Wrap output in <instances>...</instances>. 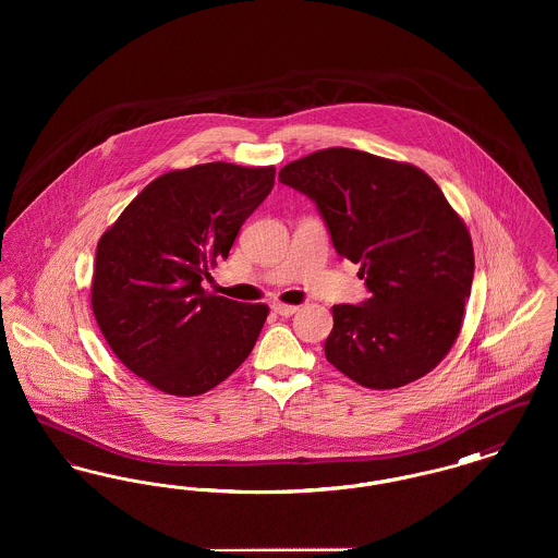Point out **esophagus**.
I'll list each match as a JSON object with an SVG mask.
<instances>
[{
	"instance_id": "obj_1",
	"label": "esophagus",
	"mask_w": 558,
	"mask_h": 558,
	"mask_svg": "<svg viewBox=\"0 0 558 558\" xmlns=\"http://www.w3.org/2000/svg\"><path fill=\"white\" fill-rule=\"evenodd\" d=\"M271 310H274L276 314H280V316L289 318V316H292L299 307H296V305H284V303H274V305H271Z\"/></svg>"
}]
</instances>
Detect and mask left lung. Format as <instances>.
<instances>
[{
    "label": "left lung",
    "mask_w": 558,
    "mask_h": 558,
    "mask_svg": "<svg viewBox=\"0 0 558 558\" xmlns=\"http://www.w3.org/2000/svg\"><path fill=\"white\" fill-rule=\"evenodd\" d=\"M280 182L307 194L371 299L335 305L326 360L368 389H398L456 343L475 255L462 217L423 169L353 148L292 160Z\"/></svg>",
    "instance_id": "8db88e82"
}]
</instances>
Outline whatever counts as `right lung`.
<instances>
[{
	"label": "right lung",
	"mask_w": 558,
	"mask_h": 558,
	"mask_svg": "<svg viewBox=\"0 0 558 558\" xmlns=\"http://www.w3.org/2000/svg\"><path fill=\"white\" fill-rule=\"evenodd\" d=\"M276 169L205 162L162 173L102 234L92 310L112 353L162 393L211 391L248 357L266 303L201 287L240 226L274 187Z\"/></svg>",
	"instance_id": "add662e5"
}]
</instances>
